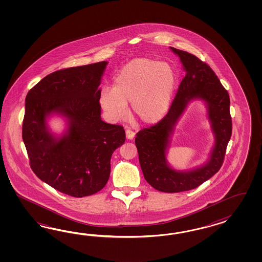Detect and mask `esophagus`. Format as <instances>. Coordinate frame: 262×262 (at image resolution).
Here are the masks:
<instances>
[{
  "label": "esophagus",
  "mask_w": 262,
  "mask_h": 262,
  "mask_svg": "<svg viewBox=\"0 0 262 262\" xmlns=\"http://www.w3.org/2000/svg\"><path fill=\"white\" fill-rule=\"evenodd\" d=\"M135 132H133L132 129H129V128H127V130H126V136H127V139H129V140H132V139H134V137H135Z\"/></svg>",
  "instance_id": "obj_1"
}]
</instances>
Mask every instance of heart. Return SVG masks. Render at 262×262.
<instances>
[{
	"mask_svg": "<svg viewBox=\"0 0 262 262\" xmlns=\"http://www.w3.org/2000/svg\"><path fill=\"white\" fill-rule=\"evenodd\" d=\"M178 86L174 68L154 58L139 57L126 64L113 80L103 88L100 103L111 120L122 119L130 103L132 113L146 124L162 119L170 108Z\"/></svg>",
	"mask_w": 262,
	"mask_h": 262,
	"instance_id": "1",
	"label": "heart"
}]
</instances>
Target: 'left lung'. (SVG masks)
<instances>
[{
  "label": "left lung",
  "mask_w": 262,
  "mask_h": 262,
  "mask_svg": "<svg viewBox=\"0 0 262 262\" xmlns=\"http://www.w3.org/2000/svg\"><path fill=\"white\" fill-rule=\"evenodd\" d=\"M170 49L180 56L185 77L166 115L156 125L138 132L135 145L147 183L157 190L177 193L197 188L220 170L231 136L232 123L230 96L212 69L192 54L176 48ZM193 98L206 102L215 136V148L211 159L203 167L187 172L176 171L166 162L168 137L187 103Z\"/></svg>",
  "instance_id": "1"
}]
</instances>
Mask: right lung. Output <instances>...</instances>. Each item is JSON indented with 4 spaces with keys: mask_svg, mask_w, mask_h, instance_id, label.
Wrapping results in <instances>:
<instances>
[{
    "mask_svg": "<svg viewBox=\"0 0 262 262\" xmlns=\"http://www.w3.org/2000/svg\"><path fill=\"white\" fill-rule=\"evenodd\" d=\"M106 64L54 72L26 97L22 137L31 168L42 182L75 198L103 189L111 156L126 140L124 127L101 119L99 85ZM53 113L68 118L61 138L47 129L46 118Z\"/></svg>",
    "mask_w": 262,
    "mask_h": 262,
    "instance_id": "1",
    "label": "right lung"
}]
</instances>
